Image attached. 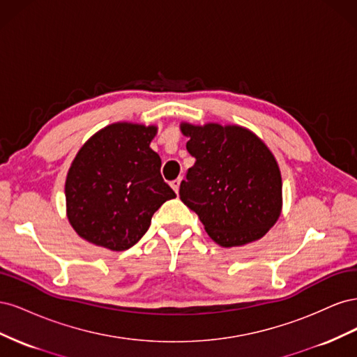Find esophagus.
Masks as SVG:
<instances>
[{
    "mask_svg": "<svg viewBox=\"0 0 357 357\" xmlns=\"http://www.w3.org/2000/svg\"><path fill=\"white\" fill-rule=\"evenodd\" d=\"M180 183H181V178H176V180H172L169 185H171V188L174 189V192L177 193L178 192V189H180Z\"/></svg>",
    "mask_w": 357,
    "mask_h": 357,
    "instance_id": "34e87169",
    "label": "esophagus"
}]
</instances>
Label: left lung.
Wrapping results in <instances>:
<instances>
[{
	"label": "left lung",
	"instance_id": "obj_1",
	"mask_svg": "<svg viewBox=\"0 0 357 357\" xmlns=\"http://www.w3.org/2000/svg\"><path fill=\"white\" fill-rule=\"evenodd\" d=\"M197 159L180 185V199L198 214L222 247L261 240L283 208L278 162L268 146L240 125L180 123Z\"/></svg>",
	"mask_w": 357,
	"mask_h": 357
}]
</instances>
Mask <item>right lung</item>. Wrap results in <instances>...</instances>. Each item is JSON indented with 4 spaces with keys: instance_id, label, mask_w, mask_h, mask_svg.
Listing matches in <instances>:
<instances>
[{
    "instance_id": "add662e5",
    "label": "right lung",
    "mask_w": 357,
    "mask_h": 357,
    "mask_svg": "<svg viewBox=\"0 0 357 357\" xmlns=\"http://www.w3.org/2000/svg\"><path fill=\"white\" fill-rule=\"evenodd\" d=\"M156 134L155 125L116 122L80 147L66 178L67 218L80 238L123 252L146 234L160 205L176 198L150 149Z\"/></svg>"
}]
</instances>
